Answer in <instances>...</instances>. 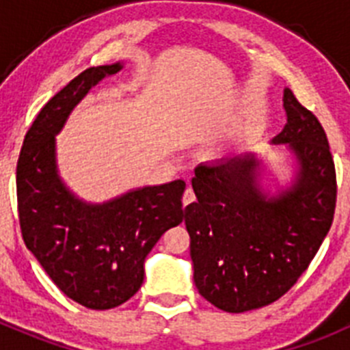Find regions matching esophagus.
Returning <instances> with one entry per match:
<instances>
[{
	"label": "esophagus",
	"mask_w": 350,
	"mask_h": 350,
	"mask_svg": "<svg viewBox=\"0 0 350 350\" xmlns=\"http://www.w3.org/2000/svg\"><path fill=\"white\" fill-rule=\"evenodd\" d=\"M194 200H196V196H194V191L191 189V187H187L184 193V198H182V202H184V206H187L189 203H193Z\"/></svg>",
	"instance_id": "esophagus-1"
}]
</instances>
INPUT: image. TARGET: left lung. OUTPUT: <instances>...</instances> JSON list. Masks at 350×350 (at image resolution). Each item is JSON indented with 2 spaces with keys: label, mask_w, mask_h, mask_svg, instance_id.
Returning a JSON list of instances; mask_svg holds the SVG:
<instances>
[{
  "label": "left lung",
  "mask_w": 350,
  "mask_h": 350,
  "mask_svg": "<svg viewBox=\"0 0 350 350\" xmlns=\"http://www.w3.org/2000/svg\"><path fill=\"white\" fill-rule=\"evenodd\" d=\"M284 110L287 122L273 144H289L298 159L291 191L265 196L252 154L194 170L198 202L184 210L194 284L206 301L231 314L282 298L317 254L335 215L338 187L324 128L291 89Z\"/></svg>",
  "instance_id": "1"
}]
</instances>
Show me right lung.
<instances>
[{"label": "right lung", "mask_w": 350, "mask_h": 350, "mask_svg": "<svg viewBox=\"0 0 350 350\" xmlns=\"http://www.w3.org/2000/svg\"><path fill=\"white\" fill-rule=\"evenodd\" d=\"M120 64L88 68L45 103L17 161V212L27 249L52 282L91 310L128 301L144 284V261L184 217V180L133 191L103 205L71 196L55 172L54 135L71 108Z\"/></svg>", "instance_id": "1"}]
</instances>
